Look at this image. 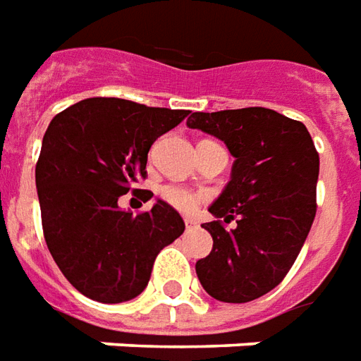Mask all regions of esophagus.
I'll return each instance as SVG.
<instances>
[{
	"label": "esophagus",
	"instance_id": "34e87169",
	"mask_svg": "<svg viewBox=\"0 0 361 361\" xmlns=\"http://www.w3.org/2000/svg\"><path fill=\"white\" fill-rule=\"evenodd\" d=\"M185 226H186V229H192V227H196V221L188 217V219H185Z\"/></svg>",
	"mask_w": 361,
	"mask_h": 361
}]
</instances>
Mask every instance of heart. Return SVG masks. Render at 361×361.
Here are the masks:
<instances>
[{"label": "heart", "mask_w": 361, "mask_h": 361, "mask_svg": "<svg viewBox=\"0 0 361 361\" xmlns=\"http://www.w3.org/2000/svg\"><path fill=\"white\" fill-rule=\"evenodd\" d=\"M161 196L180 212H192L202 202L200 194L190 192L188 188H183V186H165L161 190Z\"/></svg>", "instance_id": "heart-1"}]
</instances>
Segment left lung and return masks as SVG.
Listing matches in <instances>:
<instances>
[{
    "instance_id": "obj_1",
    "label": "left lung",
    "mask_w": 361,
    "mask_h": 361,
    "mask_svg": "<svg viewBox=\"0 0 361 361\" xmlns=\"http://www.w3.org/2000/svg\"><path fill=\"white\" fill-rule=\"evenodd\" d=\"M186 126L221 140L231 178L204 224L214 249L196 262L202 288L217 301L247 303L274 290L295 262L315 219L319 153L305 124L249 106L192 112ZM238 219L233 230L223 221Z\"/></svg>"
}]
</instances>
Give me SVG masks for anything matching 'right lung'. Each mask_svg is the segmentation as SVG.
I'll return each mask as SVG.
<instances>
[{
    "label": "right lung",
    "mask_w": 361,
    "mask_h": 361,
    "mask_svg": "<svg viewBox=\"0 0 361 361\" xmlns=\"http://www.w3.org/2000/svg\"><path fill=\"white\" fill-rule=\"evenodd\" d=\"M188 111L126 99H85L54 116L42 137L37 190L42 229L62 274L83 295L122 303L145 290L153 262L185 231L180 214L155 198L134 216L118 206L147 176L152 144ZM149 200V190H140Z\"/></svg>",
    "instance_id": "right-lung-1"
}]
</instances>
